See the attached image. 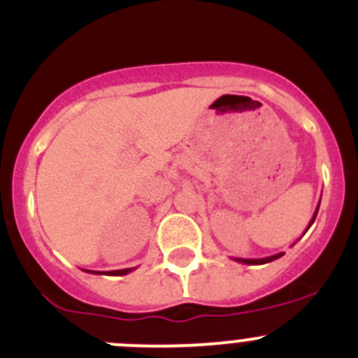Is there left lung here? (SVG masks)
Returning a JSON list of instances; mask_svg holds the SVG:
<instances>
[{
    "label": "left lung",
    "instance_id": "left-lung-1",
    "mask_svg": "<svg viewBox=\"0 0 358 358\" xmlns=\"http://www.w3.org/2000/svg\"><path fill=\"white\" fill-rule=\"evenodd\" d=\"M318 210H320V205L316 206L315 215H313V219H310V222H309V226H307V229H309L310 226H313V222H315L316 215H318ZM307 229H306V231H307ZM282 255H285V252H279V255L266 256V258H258V259H245V258H233V259H235V262H238V263H243V265H265V263H270V262H273V259L280 258V256H282Z\"/></svg>",
    "mask_w": 358,
    "mask_h": 358
}]
</instances>
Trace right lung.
Wrapping results in <instances>:
<instances>
[{
    "label": "right lung",
    "mask_w": 358,
    "mask_h": 358,
    "mask_svg": "<svg viewBox=\"0 0 358 358\" xmlns=\"http://www.w3.org/2000/svg\"><path fill=\"white\" fill-rule=\"evenodd\" d=\"M134 268H123V270H113V272H108L106 275H127V273L132 272ZM85 272L90 273H102V272H95V270H85Z\"/></svg>",
    "instance_id": "obj_1"
}]
</instances>
